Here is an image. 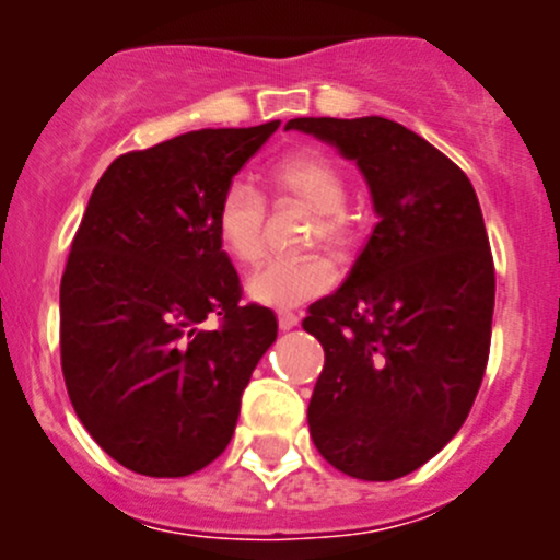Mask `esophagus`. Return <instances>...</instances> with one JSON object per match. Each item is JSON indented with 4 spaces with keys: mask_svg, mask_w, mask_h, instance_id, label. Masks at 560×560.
Returning <instances> with one entry per match:
<instances>
[{
    "mask_svg": "<svg viewBox=\"0 0 560 560\" xmlns=\"http://www.w3.org/2000/svg\"><path fill=\"white\" fill-rule=\"evenodd\" d=\"M298 322H301V316H298L295 312H279V327H281V330H292Z\"/></svg>",
    "mask_w": 560,
    "mask_h": 560,
    "instance_id": "esophagus-1",
    "label": "esophagus"
}]
</instances>
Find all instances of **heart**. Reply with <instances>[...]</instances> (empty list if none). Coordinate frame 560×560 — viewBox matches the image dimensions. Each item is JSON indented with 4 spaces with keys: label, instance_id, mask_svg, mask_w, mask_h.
<instances>
[{
    "label": "heart",
    "instance_id": "obj_1",
    "mask_svg": "<svg viewBox=\"0 0 560 560\" xmlns=\"http://www.w3.org/2000/svg\"><path fill=\"white\" fill-rule=\"evenodd\" d=\"M273 195L292 197L316 213L312 244H325L336 252L352 246L354 222L347 206V173L332 156L316 149H301L281 156L268 171ZM268 202L254 186L233 180L222 191L213 211V228L228 257L235 262H254L262 254ZM338 268L327 254L306 257H270L248 273L246 292L252 301L273 308L301 306L336 287Z\"/></svg>",
    "mask_w": 560,
    "mask_h": 560
}]
</instances>
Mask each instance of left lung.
Wrapping results in <instances>:
<instances>
[{
    "instance_id": "left-lung-1",
    "label": "left lung",
    "mask_w": 560,
    "mask_h": 560,
    "mask_svg": "<svg viewBox=\"0 0 560 560\" xmlns=\"http://www.w3.org/2000/svg\"><path fill=\"white\" fill-rule=\"evenodd\" d=\"M287 129L358 162L380 217L347 281L303 319L325 349L308 431L338 471L398 479L460 431L488 365L495 270L477 191L389 118H292Z\"/></svg>"
}]
</instances>
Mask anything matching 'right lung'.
<instances>
[{
	"mask_svg": "<svg viewBox=\"0 0 560 560\" xmlns=\"http://www.w3.org/2000/svg\"><path fill=\"white\" fill-rule=\"evenodd\" d=\"M279 121L197 129L116 156L89 197L61 276V374L113 460L186 477L217 460L270 343V308L241 306L213 211ZM211 315L220 325L202 328Z\"/></svg>",
	"mask_w": 560,
	"mask_h": 560,
	"instance_id": "right-lung-1",
	"label": "right lung"
}]
</instances>
